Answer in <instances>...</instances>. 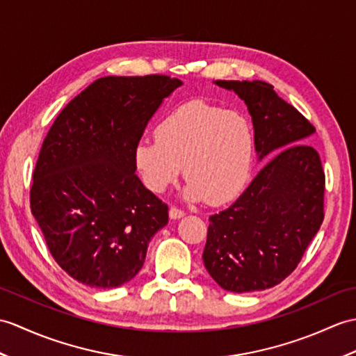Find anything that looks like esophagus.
<instances>
[{"instance_id":"34e87169","label":"esophagus","mask_w":356,"mask_h":356,"mask_svg":"<svg viewBox=\"0 0 356 356\" xmlns=\"http://www.w3.org/2000/svg\"><path fill=\"white\" fill-rule=\"evenodd\" d=\"M185 216V212L179 209V208H175V206H171L170 208V218L171 220H177V218H181Z\"/></svg>"}]
</instances>
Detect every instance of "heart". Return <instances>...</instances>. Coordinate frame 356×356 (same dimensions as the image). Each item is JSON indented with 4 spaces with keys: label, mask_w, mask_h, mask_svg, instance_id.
<instances>
[{
    "label": "heart",
    "mask_w": 356,
    "mask_h": 356,
    "mask_svg": "<svg viewBox=\"0 0 356 356\" xmlns=\"http://www.w3.org/2000/svg\"><path fill=\"white\" fill-rule=\"evenodd\" d=\"M253 154V129L244 115L191 100L165 115L156 139L138 143L134 159L150 191L163 193L185 167V197L221 204L245 188Z\"/></svg>",
    "instance_id": "1"
}]
</instances>
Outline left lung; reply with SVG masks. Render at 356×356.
Listing matches in <instances>:
<instances>
[{"mask_svg": "<svg viewBox=\"0 0 356 356\" xmlns=\"http://www.w3.org/2000/svg\"><path fill=\"white\" fill-rule=\"evenodd\" d=\"M247 104L259 161L236 202L209 217L203 262L232 293L262 291L290 276L325 218V171L308 138L316 127L261 80H217Z\"/></svg>", "mask_w": 356, "mask_h": 356, "instance_id": "8db88e82", "label": "left lung"}]
</instances>
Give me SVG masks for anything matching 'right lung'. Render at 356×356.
I'll return each instance as SVG.
<instances>
[{
  "label": "right lung",
  "mask_w": 356,
  "mask_h": 356,
  "mask_svg": "<svg viewBox=\"0 0 356 356\" xmlns=\"http://www.w3.org/2000/svg\"><path fill=\"white\" fill-rule=\"evenodd\" d=\"M181 81L152 74L102 77L66 104L44 139L30 208L54 261L95 288H117L143 268L168 206L135 175L147 122Z\"/></svg>",
  "instance_id": "1"
}]
</instances>
